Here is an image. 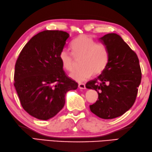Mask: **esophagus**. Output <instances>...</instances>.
<instances>
[{
	"mask_svg": "<svg viewBox=\"0 0 152 152\" xmlns=\"http://www.w3.org/2000/svg\"><path fill=\"white\" fill-rule=\"evenodd\" d=\"M79 88L80 89H85L86 88L85 84H84V83H79Z\"/></svg>",
	"mask_w": 152,
	"mask_h": 152,
	"instance_id": "34e87169",
	"label": "esophagus"
}]
</instances>
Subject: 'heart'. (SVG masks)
I'll use <instances>...</instances> for the list:
<instances>
[{"instance_id":"obj_1","label":"heart","mask_w":152,"mask_h":152,"mask_svg":"<svg viewBox=\"0 0 152 152\" xmlns=\"http://www.w3.org/2000/svg\"><path fill=\"white\" fill-rule=\"evenodd\" d=\"M72 52L64 49L60 54V60L64 69L72 72L75 67V57L80 58L81 69L71 74L70 77L78 82H84L93 73L100 74L107 67L110 52L103 43H96L91 37L82 35L71 43Z\"/></svg>"}]
</instances>
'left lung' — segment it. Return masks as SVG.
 I'll return each mask as SVG.
<instances>
[{
    "instance_id": "obj_1",
    "label": "left lung",
    "mask_w": 152,
    "mask_h": 152,
    "mask_svg": "<svg viewBox=\"0 0 152 152\" xmlns=\"http://www.w3.org/2000/svg\"><path fill=\"white\" fill-rule=\"evenodd\" d=\"M99 40L108 48L109 62L86 87L98 94V100L90 106L91 111L102 119H111L122 115L133 106L142 73L137 54L119 35L108 33Z\"/></svg>"
}]
</instances>
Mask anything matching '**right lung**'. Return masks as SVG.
Wrapping results in <instances>:
<instances>
[{"label":"right lung","instance_id":"right-lung-1","mask_svg":"<svg viewBox=\"0 0 152 152\" xmlns=\"http://www.w3.org/2000/svg\"><path fill=\"white\" fill-rule=\"evenodd\" d=\"M69 37L62 31L40 32L25 45L15 63L14 85L20 103L37 119L54 117L64 106L66 92L78 87L60 60Z\"/></svg>","mask_w":152,"mask_h":152}]
</instances>
